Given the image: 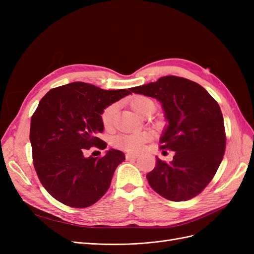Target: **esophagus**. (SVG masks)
<instances>
[{
  "mask_svg": "<svg viewBox=\"0 0 254 254\" xmlns=\"http://www.w3.org/2000/svg\"><path fill=\"white\" fill-rule=\"evenodd\" d=\"M137 157H139V155H136V153H126V159L127 160L136 159Z\"/></svg>",
  "mask_w": 254,
  "mask_h": 254,
  "instance_id": "1",
  "label": "esophagus"
}]
</instances>
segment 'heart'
<instances>
[{
    "label": "heart",
    "instance_id": "b5f03b06",
    "mask_svg": "<svg viewBox=\"0 0 254 254\" xmlns=\"http://www.w3.org/2000/svg\"><path fill=\"white\" fill-rule=\"evenodd\" d=\"M130 107L132 110L141 115V117H148L156 110V103L147 96L139 95L133 97L130 101ZM118 111V106L112 104L107 107L102 114L103 124L106 128H110L113 125L115 113ZM150 132H137V133H122L113 137L112 145L115 148H119L129 152H136L142 149L144 144L151 139Z\"/></svg>",
    "mask_w": 254,
    "mask_h": 254
}]
</instances>
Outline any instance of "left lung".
Listing matches in <instances>:
<instances>
[{"instance_id": "1", "label": "left lung", "mask_w": 254, "mask_h": 254, "mask_svg": "<svg viewBox=\"0 0 254 254\" xmlns=\"http://www.w3.org/2000/svg\"><path fill=\"white\" fill-rule=\"evenodd\" d=\"M130 91L162 104L168 124L160 148L175 151L170 163L156 157L155 168L146 175L149 186L172 201L200 194L225 155L224 118L217 102L200 84L178 76H164Z\"/></svg>"}]
</instances>
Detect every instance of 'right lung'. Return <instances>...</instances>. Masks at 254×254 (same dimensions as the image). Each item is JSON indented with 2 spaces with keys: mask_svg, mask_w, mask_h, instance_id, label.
Segmentation results:
<instances>
[{
  "mask_svg": "<svg viewBox=\"0 0 254 254\" xmlns=\"http://www.w3.org/2000/svg\"><path fill=\"white\" fill-rule=\"evenodd\" d=\"M129 94L130 89L104 90L75 81L42 97L30 121L29 140L38 178L56 200L80 209L94 204L108 190L124 152L109 149L102 158L83 153L92 146L107 147L97 137L104 131L102 114Z\"/></svg>",
  "mask_w": 254,
  "mask_h": 254,
  "instance_id": "1",
  "label": "right lung"
}]
</instances>
